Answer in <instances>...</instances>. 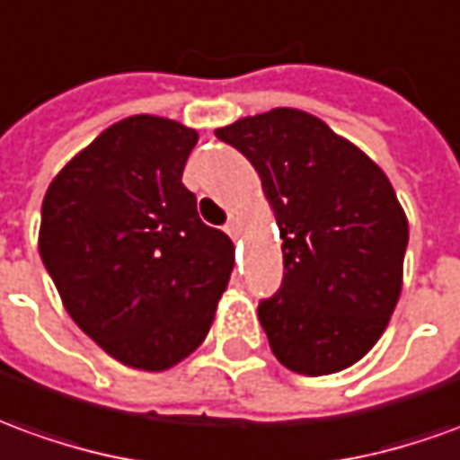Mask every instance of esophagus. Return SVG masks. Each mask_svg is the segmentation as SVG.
<instances>
[{"label": "esophagus", "instance_id": "obj_1", "mask_svg": "<svg viewBox=\"0 0 460 460\" xmlns=\"http://www.w3.org/2000/svg\"><path fill=\"white\" fill-rule=\"evenodd\" d=\"M224 231L229 234L231 239H239V234H241L239 219H229V221H226V226H224Z\"/></svg>", "mask_w": 460, "mask_h": 460}]
</instances>
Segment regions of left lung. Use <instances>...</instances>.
Wrapping results in <instances>:
<instances>
[{
    "mask_svg": "<svg viewBox=\"0 0 460 460\" xmlns=\"http://www.w3.org/2000/svg\"><path fill=\"white\" fill-rule=\"evenodd\" d=\"M261 176L281 231L284 279L259 301L274 356L306 376L336 374L371 351L396 308L409 221L386 174L298 109L217 129Z\"/></svg>",
    "mask_w": 460,
    "mask_h": 460,
    "instance_id": "left-lung-1",
    "label": "left lung"
}]
</instances>
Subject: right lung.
<instances>
[{"instance_id": "add662e5", "label": "right lung", "mask_w": 460, "mask_h": 460, "mask_svg": "<svg viewBox=\"0 0 460 460\" xmlns=\"http://www.w3.org/2000/svg\"><path fill=\"white\" fill-rule=\"evenodd\" d=\"M199 134L129 117L102 131L47 189L40 253L64 308L117 361L179 364L207 339L234 243L199 219L181 184Z\"/></svg>"}]
</instances>
